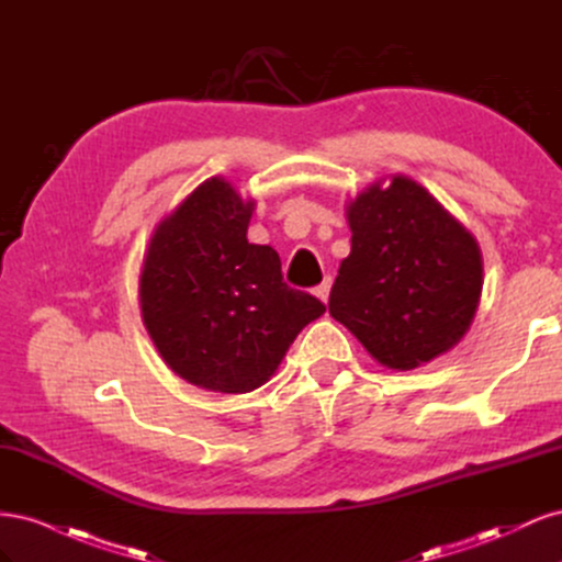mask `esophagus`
Masks as SVG:
<instances>
[{
	"label": "esophagus",
	"instance_id": "34e87169",
	"mask_svg": "<svg viewBox=\"0 0 562 562\" xmlns=\"http://www.w3.org/2000/svg\"><path fill=\"white\" fill-rule=\"evenodd\" d=\"M314 293H316V297L321 300V302H328V295H330V277L323 281V283H318L316 288H314Z\"/></svg>",
	"mask_w": 562,
	"mask_h": 562
}]
</instances>
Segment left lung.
<instances>
[{
  "label": "left lung",
  "instance_id": "obj_1",
  "mask_svg": "<svg viewBox=\"0 0 562 562\" xmlns=\"http://www.w3.org/2000/svg\"><path fill=\"white\" fill-rule=\"evenodd\" d=\"M351 252L333 283L330 316L375 359L413 370L469 330L483 288L473 236L415 180L368 187L349 209Z\"/></svg>",
  "mask_w": 562,
  "mask_h": 562
}]
</instances>
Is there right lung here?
Masks as SVG:
<instances>
[{
    "instance_id": "add662e5",
    "label": "right lung",
    "mask_w": 562,
    "mask_h": 562,
    "mask_svg": "<svg viewBox=\"0 0 562 562\" xmlns=\"http://www.w3.org/2000/svg\"><path fill=\"white\" fill-rule=\"evenodd\" d=\"M252 206L223 178L201 182L157 227L140 274L145 328L168 368L223 394L262 386L326 312L283 281L274 248L248 244Z\"/></svg>"
}]
</instances>
